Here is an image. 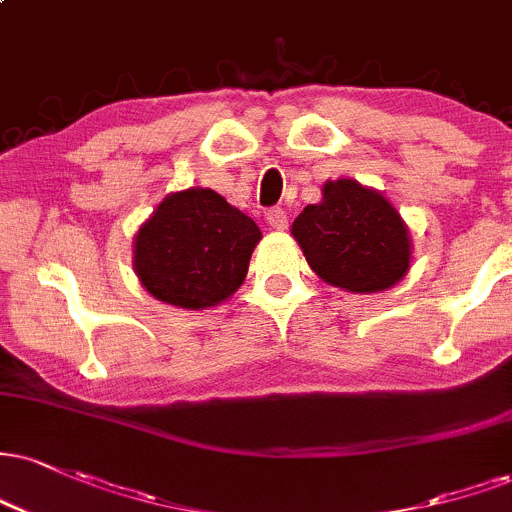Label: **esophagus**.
Returning <instances> with one entry per match:
<instances>
[{
  "label": "esophagus",
  "mask_w": 512,
  "mask_h": 512,
  "mask_svg": "<svg viewBox=\"0 0 512 512\" xmlns=\"http://www.w3.org/2000/svg\"><path fill=\"white\" fill-rule=\"evenodd\" d=\"M264 219H267V224L272 226V229H276V231H283L288 226V214H286V209H281V207L267 209Z\"/></svg>",
  "instance_id": "34e87169"
}]
</instances>
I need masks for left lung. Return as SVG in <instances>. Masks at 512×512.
Returning <instances> with one entry per match:
<instances>
[{"label":"left lung","mask_w":512,"mask_h":512,"mask_svg":"<svg viewBox=\"0 0 512 512\" xmlns=\"http://www.w3.org/2000/svg\"><path fill=\"white\" fill-rule=\"evenodd\" d=\"M291 236L319 279L350 293L393 288L412 262V238L398 209L353 178L326 181L322 202L295 217Z\"/></svg>","instance_id":"1"}]
</instances>
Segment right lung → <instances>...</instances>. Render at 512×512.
<instances>
[{"mask_svg":"<svg viewBox=\"0 0 512 512\" xmlns=\"http://www.w3.org/2000/svg\"><path fill=\"white\" fill-rule=\"evenodd\" d=\"M260 226L212 188L169 193L133 238V269L159 303L207 310L243 286Z\"/></svg>","mask_w":512,"mask_h":512,"instance_id":"right-lung-1","label":"right lung"}]
</instances>
